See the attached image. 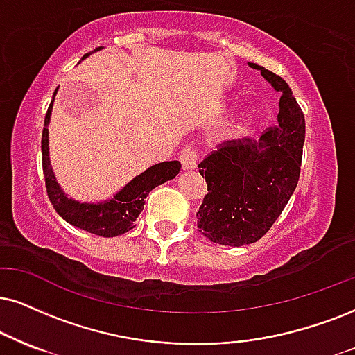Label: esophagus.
<instances>
[{"label":"esophagus","instance_id":"obj_1","mask_svg":"<svg viewBox=\"0 0 355 355\" xmlns=\"http://www.w3.org/2000/svg\"><path fill=\"white\" fill-rule=\"evenodd\" d=\"M181 164H182V169L184 171H192L198 168V155H196V151L192 150V148H186L184 151L181 153Z\"/></svg>","mask_w":355,"mask_h":355}]
</instances>
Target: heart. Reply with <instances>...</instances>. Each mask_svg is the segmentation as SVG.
I'll return each mask as SVG.
<instances>
[{
    "label": "heart",
    "instance_id": "1",
    "mask_svg": "<svg viewBox=\"0 0 355 355\" xmlns=\"http://www.w3.org/2000/svg\"><path fill=\"white\" fill-rule=\"evenodd\" d=\"M239 103V97H230L229 102H227V108H232L235 107V105ZM260 110H258L257 107H250L247 108L242 115H240L237 120L232 123L229 128L225 130L224 133V139L225 141H230V139H237V138H242L243 135H247L248 131L252 130V126L257 123L258 118H260Z\"/></svg>",
    "mask_w": 355,
    "mask_h": 355
}]
</instances>
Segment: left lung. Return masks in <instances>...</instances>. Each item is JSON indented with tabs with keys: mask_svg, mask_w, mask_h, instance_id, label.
Here are the masks:
<instances>
[{
	"mask_svg": "<svg viewBox=\"0 0 355 355\" xmlns=\"http://www.w3.org/2000/svg\"><path fill=\"white\" fill-rule=\"evenodd\" d=\"M248 65L279 94L277 125L258 141H229L199 164L207 196L198 212V229L211 242L229 247L260 240L283 212L298 184L306 133L290 85L261 65Z\"/></svg>",
	"mask_w": 355,
	"mask_h": 355,
	"instance_id": "obj_1",
	"label": "left lung"
}]
</instances>
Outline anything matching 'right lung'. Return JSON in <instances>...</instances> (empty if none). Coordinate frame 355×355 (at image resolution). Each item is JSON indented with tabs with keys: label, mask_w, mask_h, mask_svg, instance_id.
<instances>
[{
	"label": "right lung",
	"mask_w": 355,
	"mask_h": 355,
	"mask_svg": "<svg viewBox=\"0 0 355 355\" xmlns=\"http://www.w3.org/2000/svg\"><path fill=\"white\" fill-rule=\"evenodd\" d=\"M103 47H97L95 51L89 52L82 57V60L87 59L94 52L102 51ZM57 94V90H55ZM54 97L47 108L46 120H44L42 130V169L44 178H46V187L49 200L54 205L55 212L64 218L65 222L82 229L90 234L100 235V237H116L123 235L135 227V220L143 211L144 199L150 194V191L156 186L163 184L166 181H171L179 174L181 163L179 161H164L144 169L141 174L135 176L130 182L116 191L112 198L97 202H82L73 198H69L67 192L60 187L57 182L54 169H52L51 157H49V123L52 115V103Z\"/></svg>",
	"instance_id": "1"
}]
</instances>
